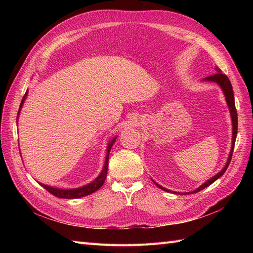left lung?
Returning <instances> with one entry per match:
<instances>
[{"mask_svg": "<svg viewBox=\"0 0 253 253\" xmlns=\"http://www.w3.org/2000/svg\"><path fill=\"white\" fill-rule=\"evenodd\" d=\"M215 71H216V74H214V75H212V76H209V77L204 78V81H210V82H215V83H217L218 85L220 86V88L223 89V93H224V95H225V97H226V101H227V104H228L229 111H230L231 119H232V145H231L230 154H229V157H228V160H227V164H226V166L224 167V169H221V171H219L216 175H214L213 177H211L210 179H208L206 182H204L201 187H198L196 190L192 191V192H186V193H179V192H178V194H180V195H186V194H190V193H197V192H200L201 190H203V189L207 188L208 186H210L211 183H213L216 179H218V178L220 177V176L226 172L227 168H228L229 164H230L231 158H232L233 149H234V143H235L236 134H237V113H236L235 103H234L233 89H232V85H231L230 80L228 79V77H227L226 75H224L223 73H221V71L219 70V68H218L217 66H215ZM153 182H154L155 185H156L159 189H162V190H164V191H167V192L177 193V192H174V191H170V190H168V189L164 188L163 186L158 185V183L155 182L154 180H153Z\"/></svg>", "mask_w": 253, "mask_h": 253, "instance_id": "8db88e82", "label": "left lung"}]
</instances>
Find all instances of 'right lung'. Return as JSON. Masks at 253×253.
Returning <instances> with one entry per match:
<instances>
[{
    "label": "right lung",
    "instance_id": "add662e5",
    "mask_svg": "<svg viewBox=\"0 0 253 253\" xmlns=\"http://www.w3.org/2000/svg\"><path fill=\"white\" fill-rule=\"evenodd\" d=\"M27 93H28V90H26L24 97H23V99H22L21 104H20V109H19V112H18V116H19V114L21 112V108L23 106V103H24V101H25ZM116 138H117V136L114 137V138L108 144V149H106V151H108V152H106L105 162H104V166H103V169H102L101 173L99 174V176L95 180H93L90 183H88V185H85V186H83L81 188H76V189H59V188H53V187L46 186V185H44V183H40V185L45 190H47L49 193H51L52 195H55L56 197L67 198V200H72V198H80V197L86 196V195H89L91 193L96 192L98 189H100L102 187V185L104 183V180L106 178V173H108V167H109L110 151L113 147V144L115 143V140H116Z\"/></svg>",
    "mask_w": 253,
    "mask_h": 253
}]
</instances>
